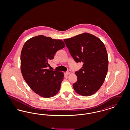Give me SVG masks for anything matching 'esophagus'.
I'll return each mask as SVG.
<instances>
[{"mask_svg": "<svg viewBox=\"0 0 130 130\" xmlns=\"http://www.w3.org/2000/svg\"><path fill=\"white\" fill-rule=\"evenodd\" d=\"M66 74H70V73H71V70H68V71L66 72Z\"/></svg>", "mask_w": 130, "mask_h": 130, "instance_id": "34e87169", "label": "esophagus"}]
</instances>
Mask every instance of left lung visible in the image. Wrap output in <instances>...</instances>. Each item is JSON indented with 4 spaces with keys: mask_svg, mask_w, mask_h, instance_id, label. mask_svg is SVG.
<instances>
[{
    "mask_svg": "<svg viewBox=\"0 0 130 130\" xmlns=\"http://www.w3.org/2000/svg\"><path fill=\"white\" fill-rule=\"evenodd\" d=\"M64 41L75 61L82 62V67L75 72L77 77L73 86L82 96L96 93L103 84L108 69V58L101 40L89 33L64 39Z\"/></svg>",
    "mask_w": 130,
    "mask_h": 130,
    "instance_id": "8db88e82",
    "label": "left lung"
}]
</instances>
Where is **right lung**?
<instances>
[{
    "instance_id": "obj_1",
    "label": "right lung",
    "mask_w": 130,
    "mask_h": 130,
    "mask_svg": "<svg viewBox=\"0 0 130 130\" xmlns=\"http://www.w3.org/2000/svg\"><path fill=\"white\" fill-rule=\"evenodd\" d=\"M65 46L61 40L40 35L29 39L22 48L21 73L31 89L42 97L51 98L60 90L64 74L48 67L56 52Z\"/></svg>"
}]
</instances>
